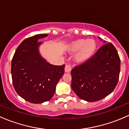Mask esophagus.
I'll use <instances>...</instances> for the list:
<instances>
[{
    "label": "esophagus",
    "mask_w": 129,
    "mask_h": 129,
    "mask_svg": "<svg viewBox=\"0 0 129 129\" xmlns=\"http://www.w3.org/2000/svg\"><path fill=\"white\" fill-rule=\"evenodd\" d=\"M72 70V68H71V66L69 65H66V67H65V72H70Z\"/></svg>",
    "instance_id": "34e87169"
}]
</instances>
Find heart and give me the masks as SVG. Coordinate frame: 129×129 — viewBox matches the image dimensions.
<instances>
[{
	"mask_svg": "<svg viewBox=\"0 0 129 129\" xmlns=\"http://www.w3.org/2000/svg\"><path fill=\"white\" fill-rule=\"evenodd\" d=\"M97 42L95 40L79 39L73 41L69 47V51L71 53H76L75 59L78 63H84L89 60L94 55L97 49Z\"/></svg>",
	"mask_w": 129,
	"mask_h": 129,
	"instance_id": "obj_1",
	"label": "heart"
}]
</instances>
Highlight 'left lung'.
Masks as SVG:
<instances>
[{"label":"left lung","mask_w":129,"mask_h":129,"mask_svg":"<svg viewBox=\"0 0 129 129\" xmlns=\"http://www.w3.org/2000/svg\"><path fill=\"white\" fill-rule=\"evenodd\" d=\"M120 70L117 51L112 44L107 43L89 60L74 67L71 71V87L81 99L88 102L100 101L115 89Z\"/></svg>","instance_id":"8db88e82"}]
</instances>
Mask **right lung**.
Returning a JSON list of instances; mask_svg holds the SVG:
<instances>
[{"mask_svg":"<svg viewBox=\"0 0 129 129\" xmlns=\"http://www.w3.org/2000/svg\"><path fill=\"white\" fill-rule=\"evenodd\" d=\"M47 34H38L25 39L18 46L11 65L12 83L19 95L33 104L51 99L55 87L64 73L65 65L54 66L40 55L39 39Z\"/></svg>","mask_w":129,"mask_h":129,"instance_id":"1","label":"right lung"}]
</instances>
